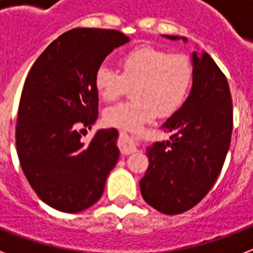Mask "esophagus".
Instances as JSON below:
<instances>
[{
	"label": "esophagus",
	"mask_w": 253,
	"mask_h": 253,
	"mask_svg": "<svg viewBox=\"0 0 253 253\" xmlns=\"http://www.w3.org/2000/svg\"><path fill=\"white\" fill-rule=\"evenodd\" d=\"M119 148H121V152L123 155L134 154V152L138 151V147H136V143H135L134 139L125 134H121V138H119Z\"/></svg>",
	"instance_id": "esophagus-1"
}]
</instances>
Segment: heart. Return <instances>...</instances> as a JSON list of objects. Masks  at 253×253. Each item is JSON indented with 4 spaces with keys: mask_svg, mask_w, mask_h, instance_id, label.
I'll list each match as a JSON object with an SVG mask.
<instances>
[{
    "mask_svg": "<svg viewBox=\"0 0 253 253\" xmlns=\"http://www.w3.org/2000/svg\"><path fill=\"white\" fill-rule=\"evenodd\" d=\"M121 75L99 65L94 86L99 98L110 102L132 86V101L107 107L103 121L123 131H138L158 115L176 113L188 97L193 68L185 55L172 53L152 45H142L125 53L118 61Z\"/></svg>",
    "mask_w": 253,
    "mask_h": 253,
    "instance_id": "obj_1",
    "label": "heart"
}]
</instances>
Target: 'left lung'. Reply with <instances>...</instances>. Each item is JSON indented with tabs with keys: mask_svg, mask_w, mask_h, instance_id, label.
<instances>
[{
	"mask_svg": "<svg viewBox=\"0 0 253 253\" xmlns=\"http://www.w3.org/2000/svg\"><path fill=\"white\" fill-rule=\"evenodd\" d=\"M192 67L188 98L162 126L170 134L169 140L147 147L150 166L139 181L147 204L168 215L186 211L208 194L231 140L232 102L226 77L205 51L192 53Z\"/></svg>",
	"mask_w": 253,
	"mask_h": 253,
	"instance_id": "8db88e82",
	"label": "left lung"
}]
</instances>
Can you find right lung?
Instances as JSON below:
<instances>
[{
    "label": "right lung",
    "mask_w": 253,
    "mask_h": 253,
    "mask_svg": "<svg viewBox=\"0 0 253 253\" xmlns=\"http://www.w3.org/2000/svg\"><path fill=\"white\" fill-rule=\"evenodd\" d=\"M130 38L115 30L73 29L53 41L30 69L18 109L15 144L26 178L44 204L80 212L101 198L119 159L118 131H81L98 118L95 71Z\"/></svg>",
    "instance_id": "right-lung-1"
}]
</instances>
